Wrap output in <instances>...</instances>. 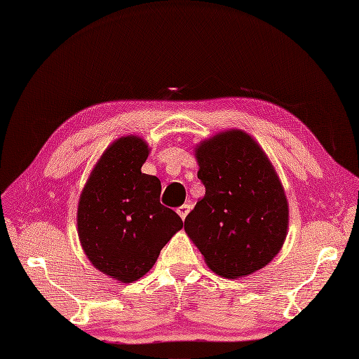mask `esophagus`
<instances>
[{"label":"esophagus","mask_w":359,"mask_h":359,"mask_svg":"<svg viewBox=\"0 0 359 359\" xmlns=\"http://www.w3.org/2000/svg\"><path fill=\"white\" fill-rule=\"evenodd\" d=\"M177 212H178V215L181 217L182 220H186L187 214L190 212V205H189V203H184V205H181L180 208H177Z\"/></svg>","instance_id":"obj_1"}]
</instances>
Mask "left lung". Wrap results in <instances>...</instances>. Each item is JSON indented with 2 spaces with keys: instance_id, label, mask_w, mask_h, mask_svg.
I'll use <instances>...</instances> for the list:
<instances>
[{
  "instance_id": "obj_1",
  "label": "left lung",
  "mask_w": 359,
  "mask_h": 359,
  "mask_svg": "<svg viewBox=\"0 0 359 359\" xmlns=\"http://www.w3.org/2000/svg\"><path fill=\"white\" fill-rule=\"evenodd\" d=\"M194 157L205 196L186 217V233L215 274H253L278 255L289 227V203L273 163L238 128L202 140Z\"/></svg>"
}]
</instances>
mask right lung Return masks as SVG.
<instances>
[{
	"mask_svg": "<svg viewBox=\"0 0 359 359\" xmlns=\"http://www.w3.org/2000/svg\"><path fill=\"white\" fill-rule=\"evenodd\" d=\"M148 154L142 137L114 140L97 160L78 203L83 253L94 268L121 283L144 277L182 229L180 215L160 203V180L140 170Z\"/></svg>",
	"mask_w": 359,
	"mask_h": 359,
	"instance_id": "1",
	"label": "right lung"
}]
</instances>
